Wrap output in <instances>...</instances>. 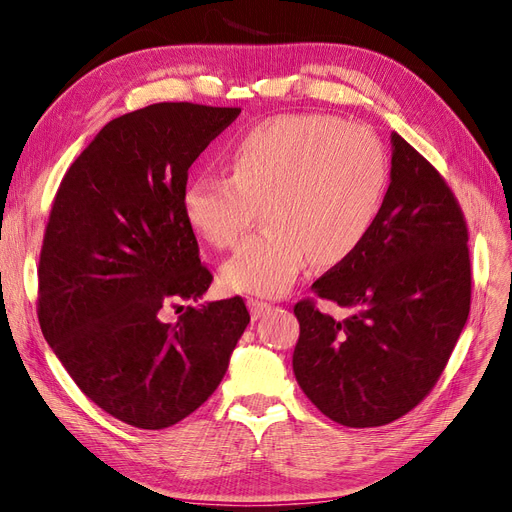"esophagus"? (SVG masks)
<instances>
[{
	"mask_svg": "<svg viewBox=\"0 0 512 512\" xmlns=\"http://www.w3.org/2000/svg\"><path fill=\"white\" fill-rule=\"evenodd\" d=\"M249 309H251L253 319H259V317H263L265 313H270V311H272V305H270V303H265V301L249 299Z\"/></svg>",
	"mask_w": 512,
	"mask_h": 512,
	"instance_id": "obj_1",
	"label": "esophagus"
}]
</instances>
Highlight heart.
<instances>
[{
    "mask_svg": "<svg viewBox=\"0 0 512 512\" xmlns=\"http://www.w3.org/2000/svg\"><path fill=\"white\" fill-rule=\"evenodd\" d=\"M230 174L199 172L182 191L188 224L213 247L242 238L263 205L270 222L224 265L232 290L278 297L309 257L334 265L355 253L378 218L388 164L363 126L328 114L265 120L226 153Z\"/></svg>",
    "mask_w": 512,
    "mask_h": 512,
    "instance_id": "obj_1",
    "label": "heart"
}]
</instances>
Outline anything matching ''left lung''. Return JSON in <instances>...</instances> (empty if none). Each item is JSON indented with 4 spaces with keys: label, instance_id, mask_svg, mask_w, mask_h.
Listing matches in <instances>:
<instances>
[{
    "label": "left lung",
    "instance_id": "left-lung-1",
    "mask_svg": "<svg viewBox=\"0 0 512 512\" xmlns=\"http://www.w3.org/2000/svg\"><path fill=\"white\" fill-rule=\"evenodd\" d=\"M469 232L459 201L429 161L392 132L390 186L361 247L313 282L351 309L336 319L294 305L292 355L313 405L346 427H378L432 392L471 307Z\"/></svg>",
    "mask_w": 512,
    "mask_h": 512
}]
</instances>
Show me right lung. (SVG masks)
<instances>
[{
    "instance_id": "1",
    "label": "right lung",
    "mask_w": 512,
    "mask_h": 512,
    "mask_svg": "<svg viewBox=\"0 0 512 512\" xmlns=\"http://www.w3.org/2000/svg\"><path fill=\"white\" fill-rule=\"evenodd\" d=\"M240 107L153 103L107 122L53 199L39 257V324L97 407L164 429L220 386L251 315L240 297L186 307L213 276L182 209L188 168Z\"/></svg>"
}]
</instances>
